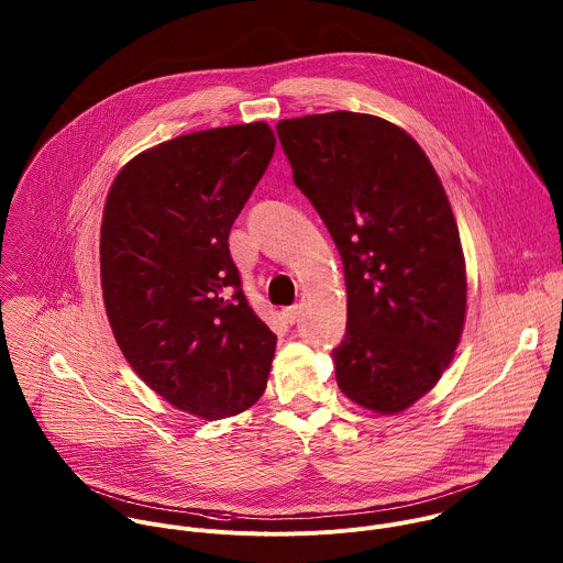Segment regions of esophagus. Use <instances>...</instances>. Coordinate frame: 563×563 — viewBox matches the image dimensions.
<instances>
[{"label": "esophagus", "instance_id": "esophagus-1", "mask_svg": "<svg viewBox=\"0 0 563 563\" xmlns=\"http://www.w3.org/2000/svg\"><path fill=\"white\" fill-rule=\"evenodd\" d=\"M300 311H302V307H300V305H291V307H285V309H283V318H285L289 324H294V322L298 320Z\"/></svg>", "mask_w": 563, "mask_h": 563}]
</instances>
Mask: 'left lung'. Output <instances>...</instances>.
Wrapping results in <instances>:
<instances>
[{
  "mask_svg": "<svg viewBox=\"0 0 563 563\" xmlns=\"http://www.w3.org/2000/svg\"><path fill=\"white\" fill-rule=\"evenodd\" d=\"M276 133L344 265L338 386L368 410L401 412L441 379L465 324V263L445 188L423 148L377 115L316 113L280 120Z\"/></svg>",
  "mask_w": 563,
  "mask_h": 563,
  "instance_id": "obj_1",
  "label": "left lung"
}]
</instances>
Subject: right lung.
I'll return each mask as SVG.
<instances>
[{"mask_svg": "<svg viewBox=\"0 0 563 563\" xmlns=\"http://www.w3.org/2000/svg\"><path fill=\"white\" fill-rule=\"evenodd\" d=\"M265 122L179 135L115 177L100 228L104 309L151 390L203 419L261 399L276 335L230 256L234 219L274 155Z\"/></svg>", "mask_w": 563, "mask_h": 563, "instance_id": "obj_1", "label": "right lung"}]
</instances>
